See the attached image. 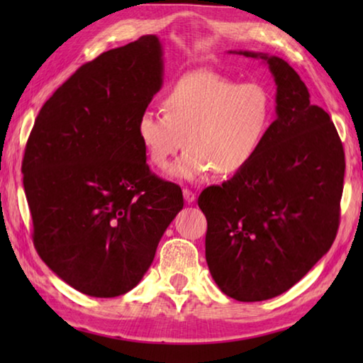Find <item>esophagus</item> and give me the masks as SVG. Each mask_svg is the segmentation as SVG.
I'll use <instances>...</instances> for the list:
<instances>
[{
    "instance_id": "34e87169",
    "label": "esophagus",
    "mask_w": 363,
    "mask_h": 363,
    "mask_svg": "<svg viewBox=\"0 0 363 363\" xmlns=\"http://www.w3.org/2000/svg\"><path fill=\"white\" fill-rule=\"evenodd\" d=\"M182 194H184V200H186L187 203H192V201H195V199H196V195L192 192V190L187 189V187L182 190Z\"/></svg>"
}]
</instances>
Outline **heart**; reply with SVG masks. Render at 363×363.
Masks as SVG:
<instances>
[{
	"instance_id": "heart-1",
	"label": "heart",
	"mask_w": 363,
	"mask_h": 363,
	"mask_svg": "<svg viewBox=\"0 0 363 363\" xmlns=\"http://www.w3.org/2000/svg\"><path fill=\"white\" fill-rule=\"evenodd\" d=\"M162 108L163 113L144 110L134 131L147 160L160 169L186 145L169 169L186 181L211 169L219 176L240 173L259 153L274 120L272 96L262 84H238L206 70L187 73L171 84Z\"/></svg>"
}]
</instances>
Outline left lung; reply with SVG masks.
<instances>
[{
	"instance_id": "left-lung-1",
	"label": "left lung",
	"mask_w": 363,
	"mask_h": 363,
	"mask_svg": "<svg viewBox=\"0 0 363 363\" xmlns=\"http://www.w3.org/2000/svg\"><path fill=\"white\" fill-rule=\"evenodd\" d=\"M262 59L277 84V118L259 153L223 186L206 187L205 253L220 291L243 303L279 296L327 253L340 227L344 150L330 115L284 59Z\"/></svg>"
}]
</instances>
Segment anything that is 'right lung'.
Wrapping results in <instances>:
<instances>
[{
  "label": "right lung",
  "instance_id": "1",
  "mask_svg": "<svg viewBox=\"0 0 363 363\" xmlns=\"http://www.w3.org/2000/svg\"><path fill=\"white\" fill-rule=\"evenodd\" d=\"M155 35L102 52L41 107L22 160L33 245L65 284L96 298L136 286L182 210L150 171L138 116L163 83Z\"/></svg>",
  "mask_w": 363,
  "mask_h": 363
}]
</instances>
